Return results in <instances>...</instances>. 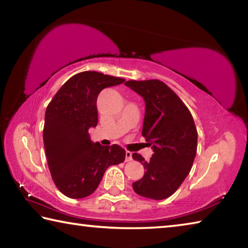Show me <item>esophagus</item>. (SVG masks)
I'll use <instances>...</instances> for the list:
<instances>
[{"label":"esophagus","instance_id":"34e87169","mask_svg":"<svg viewBox=\"0 0 248 248\" xmlns=\"http://www.w3.org/2000/svg\"><path fill=\"white\" fill-rule=\"evenodd\" d=\"M132 161V153L130 151H125V162Z\"/></svg>","mask_w":248,"mask_h":248}]
</instances>
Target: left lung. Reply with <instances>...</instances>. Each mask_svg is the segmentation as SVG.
I'll list each match as a JSON object with an SVG mask.
<instances>
[{"instance_id":"obj_1","label":"left lung","mask_w":248,"mask_h":248,"mask_svg":"<svg viewBox=\"0 0 248 248\" xmlns=\"http://www.w3.org/2000/svg\"><path fill=\"white\" fill-rule=\"evenodd\" d=\"M124 84L144 99L142 136L154 152L148 162L140 154H132L145 170L143 177L132 184L133 190L145 198L166 199L178 189L194 164L198 141L194 118L183 100L159 79H130Z\"/></svg>"}]
</instances>
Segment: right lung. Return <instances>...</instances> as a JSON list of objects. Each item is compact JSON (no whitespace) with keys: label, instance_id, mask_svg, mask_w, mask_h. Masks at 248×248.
<instances>
[{"label":"right lung","instance_id":"right-lung-1","mask_svg":"<svg viewBox=\"0 0 248 248\" xmlns=\"http://www.w3.org/2000/svg\"><path fill=\"white\" fill-rule=\"evenodd\" d=\"M124 82L96 71L79 72L60 87L46 109V157L57 188L69 198L93 194L105 170L124 161L121 146L93 143L89 133L97 125L96 100L100 91Z\"/></svg>","mask_w":248,"mask_h":248}]
</instances>
